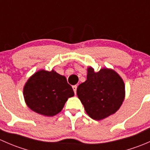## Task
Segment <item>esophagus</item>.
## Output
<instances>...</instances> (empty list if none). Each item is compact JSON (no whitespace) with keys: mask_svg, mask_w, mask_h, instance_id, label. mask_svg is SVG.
<instances>
[{"mask_svg":"<svg viewBox=\"0 0 150 150\" xmlns=\"http://www.w3.org/2000/svg\"><path fill=\"white\" fill-rule=\"evenodd\" d=\"M77 88H78V86H77V85H75V86H72V89H73L74 93H76Z\"/></svg>","mask_w":150,"mask_h":150,"instance_id":"esophagus-1","label":"esophagus"}]
</instances>
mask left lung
<instances>
[{"instance_id": "1", "label": "left lung", "mask_w": 150, "mask_h": 150, "mask_svg": "<svg viewBox=\"0 0 150 150\" xmlns=\"http://www.w3.org/2000/svg\"><path fill=\"white\" fill-rule=\"evenodd\" d=\"M87 80L78 86L77 95L86 113L93 120H102L118 110L125 98V85L112 69L95 72L88 68Z\"/></svg>"}]
</instances>
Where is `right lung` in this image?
<instances>
[{"instance_id": "1", "label": "right lung", "mask_w": 150, "mask_h": 150, "mask_svg": "<svg viewBox=\"0 0 150 150\" xmlns=\"http://www.w3.org/2000/svg\"><path fill=\"white\" fill-rule=\"evenodd\" d=\"M23 94L32 110L45 116H54L62 111L68 98L74 96V91L65 77L54 70L42 69L29 78Z\"/></svg>"}]
</instances>
